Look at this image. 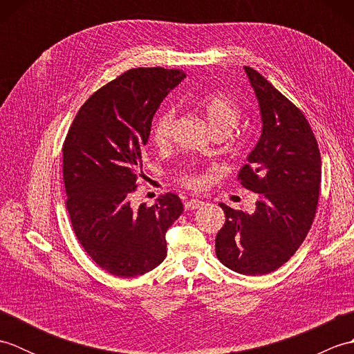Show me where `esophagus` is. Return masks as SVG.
Instances as JSON below:
<instances>
[{
  "instance_id": "1",
  "label": "esophagus",
  "mask_w": 354,
  "mask_h": 354,
  "mask_svg": "<svg viewBox=\"0 0 354 354\" xmlns=\"http://www.w3.org/2000/svg\"><path fill=\"white\" fill-rule=\"evenodd\" d=\"M202 204H204V202H202L201 199H189L184 204V207H185V209H196V208H199Z\"/></svg>"
}]
</instances>
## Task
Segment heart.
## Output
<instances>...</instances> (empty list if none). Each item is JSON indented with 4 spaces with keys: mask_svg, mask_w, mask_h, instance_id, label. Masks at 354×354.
Segmentation results:
<instances>
[{
    "mask_svg": "<svg viewBox=\"0 0 354 354\" xmlns=\"http://www.w3.org/2000/svg\"><path fill=\"white\" fill-rule=\"evenodd\" d=\"M201 104H202V111H204L205 122L208 123L209 129L213 132L216 131L231 132L237 126L239 118H240V109L236 104V102L231 100L228 95L225 94L207 95ZM173 118H175V114H173V111L170 109L161 112V114L156 117L152 127V138L155 141V145L164 146L165 142L170 140ZM185 183L194 187L198 185V179L190 176L185 179Z\"/></svg>",
    "mask_w": 354,
    "mask_h": 354,
    "instance_id": "heart-1",
    "label": "heart"
}]
</instances>
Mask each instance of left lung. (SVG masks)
Segmentation results:
<instances>
[{
	"label": "left lung",
	"mask_w": 354,
	"mask_h": 354,
	"mask_svg": "<svg viewBox=\"0 0 354 354\" xmlns=\"http://www.w3.org/2000/svg\"><path fill=\"white\" fill-rule=\"evenodd\" d=\"M246 77L257 97L261 133L239 171L242 184L259 193L252 213L225 204V225L216 255L243 275H263L288 261L303 243L317 212L321 155L303 112L250 66Z\"/></svg>",
	"instance_id": "left-lung-1"
}]
</instances>
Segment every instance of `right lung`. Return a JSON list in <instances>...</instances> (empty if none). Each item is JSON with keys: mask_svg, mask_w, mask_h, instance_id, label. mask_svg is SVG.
Instances as JSON below:
<instances>
[{"mask_svg": "<svg viewBox=\"0 0 354 354\" xmlns=\"http://www.w3.org/2000/svg\"><path fill=\"white\" fill-rule=\"evenodd\" d=\"M183 70L133 68L84 103L64 142V183L73 230L97 265L117 277L155 269L167 255L165 232L184 212L167 193L131 207L142 147L156 109L184 80Z\"/></svg>", "mask_w": 354, "mask_h": 354, "instance_id": "right-lung-1", "label": "right lung"}]
</instances>
